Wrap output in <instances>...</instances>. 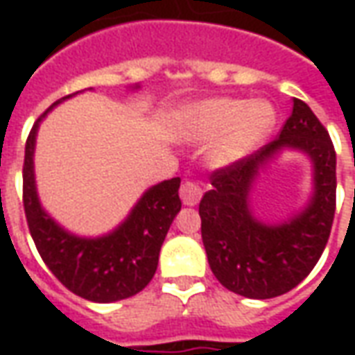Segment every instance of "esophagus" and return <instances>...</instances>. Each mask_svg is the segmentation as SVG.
<instances>
[{
  "label": "esophagus",
  "instance_id": "1",
  "mask_svg": "<svg viewBox=\"0 0 355 355\" xmlns=\"http://www.w3.org/2000/svg\"><path fill=\"white\" fill-rule=\"evenodd\" d=\"M201 196H203V192H201L200 184L193 182V180H184L182 186H180V200H182V203L188 205V207L198 205L201 200Z\"/></svg>",
  "mask_w": 355,
  "mask_h": 355
}]
</instances>
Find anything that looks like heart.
I'll use <instances>...</instances> for the list:
<instances>
[{
    "mask_svg": "<svg viewBox=\"0 0 355 355\" xmlns=\"http://www.w3.org/2000/svg\"><path fill=\"white\" fill-rule=\"evenodd\" d=\"M277 121L266 98H209L186 106L175 132L184 142H207V163L215 169L232 167L253 155L272 135Z\"/></svg>",
    "mask_w": 355,
    "mask_h": 355,
    "instance_id": "heart-1",
    "label": "heart"
}]
</instances>
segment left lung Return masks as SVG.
I'll use <instances>...</instances> for the list:
<instances>
[{"instance_id": "8db88e82", "label": "left lung", "mask_w": 355, "mask_h": 355, "mask_svg": "<svg viewBox=\"0 0 355 355\" xmlns=\"http://www.w3.org/2000/svg\"><path fill=\"white\" fill-rule=\"evenodd\" d=\"M289 149L311 159L313 192L289 219L268 223L254 215L250 196L261 173ZM211 184L200 216L201 239L216 279L236 295L259 300L297 287L327 245L336 198L335 148L310 106L293 98L279 137L243 162L213 173Z\"/></svg>"}]
</instances>
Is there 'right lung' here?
<instances>
[{"instance_id":"right-lung-1","label":"right lung","mask_w":355,"mask_h":355,"mask_svg":"<svg viewBox=\"0 0 355 355\" xmlns=\"http://www.w3.org/2000/svg\"><path fill=\"white\" fill-rule=\"evenodd\" d=\"M93 89V87H91ZM132 89H140L135 85ZM78 93L51 104L32 127L24 150V213L43 262L64 287L93 302H116L137 295L154 277L165 236L180 211V178L163 180L142 193L129 215L96 238L66 230L43 209L35 186V139L51 110Z\"/></svg>"}]
</instances>
